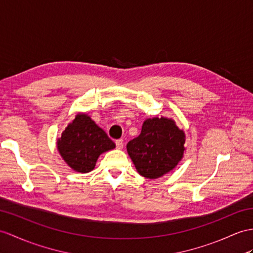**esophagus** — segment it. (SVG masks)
I'll return each mask as SVG.
<instances>
[{"label": "esophagus", "instance_id": "1", "mask_svg": "<svg viewBox=\"0 0 253 253\" xmlns=\"http://www.w3.org/2000/svg\"><path fill=\"white\" fill-rule=\"evenodd\" d=\"M116 146L118 149H122L123 148V140L122 139H117L116 140Z\"/></svg>", "mask_w": 253, "mask_h": 253}]
</instances>
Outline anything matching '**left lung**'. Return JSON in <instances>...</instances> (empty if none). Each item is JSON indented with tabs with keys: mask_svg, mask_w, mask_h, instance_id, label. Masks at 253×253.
Wrapping results in <instances>:
<instances>
[{
	"mask_svg": "<svg viewBox=\"0 0 253 253\" xmlns=\"http://www.w3.org/2000/svg\"><path fill=\"white\" fill-rule=\"evenodd\" d=\"M186 135L169 118H149L141 132L126 145L128 156L139 175L149 179L169 173L181 161Z\"/></svg>",
	"mask_w": 253,
	"mask_h": 253,
	"instance_id": "1",
	"label": "left lung"
}]
</instances>
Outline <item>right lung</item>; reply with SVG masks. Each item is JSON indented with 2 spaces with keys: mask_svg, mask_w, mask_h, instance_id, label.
Segmentation results:
<instances>
[{
  "mask_svg": "<svg viewBox=\"0 0 253 253\" xmlns=\"http://www.w3.org/2000/svg\"><path fill=\"white\" fill-rule=\"evenodd\" d=\"M115 147L105 131L87 114H78L57 140L61 157L78 173H89L94 169L101 153Z\"/></svg>",
  "mask_w": 253,
  "mask_h": 253,
  "instance_id": "right-lung-1",
  "label": "right lung"
}]
</instances>
